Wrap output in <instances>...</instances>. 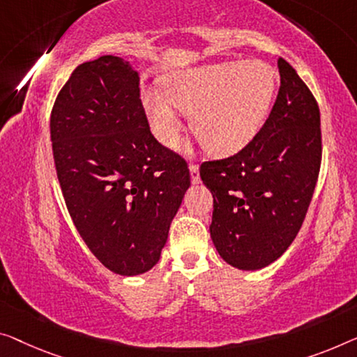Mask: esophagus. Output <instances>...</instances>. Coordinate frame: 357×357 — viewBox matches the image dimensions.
<instances>
[{
    "label": "esophagus",
    "instance_id": "1",
    "mask_svg": "<svg viewBox=\"0 0 357 357\" xmlns=\"http://www.w3.org/2000/svg\"><path fill=\"white\" fill-rule=\"evenodd\" d=\"M190 181H192V184H199L200 183V173H199V165L197 163H190Z\"/></svg>",
    "mask_w": 357,
    "mask_h": 357
}]
</instances>
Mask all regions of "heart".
Instances as JSON below:
<instances>
[{"instance_id":"b5f03b06","label":"heart","mask_w":357,"mask_h":357,"mask_svg":"<svg viewBox=\"0 0 357 357\" xmlns=\"http://www.w3.org/2000/svg\"><path fill=\"white\" fill-rule=\"evenodd\" d=\"M278 83V72L266 62L208 63L172 72L163 78V93L144 89L142 104L163 146L178 144L179 110L190 115V130L210 155L231 157L263 130Z\"/></svg>"}]
</instances>
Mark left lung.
<instances>
[{
    "label": "left lung",
    "instance_id": "left-lung-1",
    "mask_svg": "<svg viewBox=\"0 0 357 357\" xmlns=\"http://www.w3.org/2000/svg\"><path fill=\"white\" fill-rule=\"evenodd\" d=\"M280 88L263 130L236 155L205 162L213 194L211 241L227 264L266 268L305 221L321 168V114L310 88L280 57Z\"/></svg>",
    "mask_w": 357,
    "mask_h": 357
}]
</instances>
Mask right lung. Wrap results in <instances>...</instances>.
I'll use <instances>...</instances> for the list:
<instances>
[{"label":"right lung","instance_id":"add662e5","mask_svg":"<svg viewBox=\"0 0 357 357\" xmlns=\"http://www.w3.org/2000/svg\"><path fill=\"white\" fill-rule=\"evenodd\" d=\"M51 142L68 213L91 253L120 275L152 269L190 174L151 132L131 63L100 56L78 66L52 107Z\"/></svg>","mask_w":357,"mask_h":357}]
</instances>
